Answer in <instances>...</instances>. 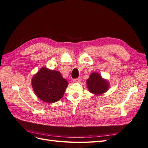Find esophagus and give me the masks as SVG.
I'll return each instance as SVG.
<instances>
[{"label":"esophagus","instance_id":"1","mask_svg":"<svg viewBox=\"0 0 148 148\" xmlns=\"http://www.w3.org/2000/svg\"><path fill=\"white\" fill-rule=\"evenodd\" d=\"M81 79H82L81 77H78V78H77L73 79V82L74 83H78V82H81Z\"/></svg>","mask_w":148,"mask_h":148}]
</instances>
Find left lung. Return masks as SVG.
Here are the masks:
<instances>
[{
  "instance_id": "8db88e82",
  "label": "left lung",
  "mask_w": 148,
  "mask_h": 148,
  "mask_svg": "<svg viewBox=\"0 0 148 148\" xmlns=\"http://www.w3.org/2000/svg\"><path fill=\"white\" fill-rule=\"evenodd\" d=\"M86 83L89 91L95 95H101L109 88L108 83L97 73H91Z\"/></svg>"
}]
</instances>
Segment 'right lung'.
Masks as SVG:
<instances>
[{"mask_svg": "<svg viewBox=\"0 0 148 148\" xmlns=\"http://www.w3.org/2000/svg\"><path fill=\"white\" fill-rule=\"evenodd\" d=\"M68 82L60 72L46 67L39 70L32 79V86L35 93L44 102L52 103L63 96Z\"/></svg>", "mask_w": 148, "mask_h": 148, "instance_id": "obj_1", "label": "right lung"}]
</instances>
